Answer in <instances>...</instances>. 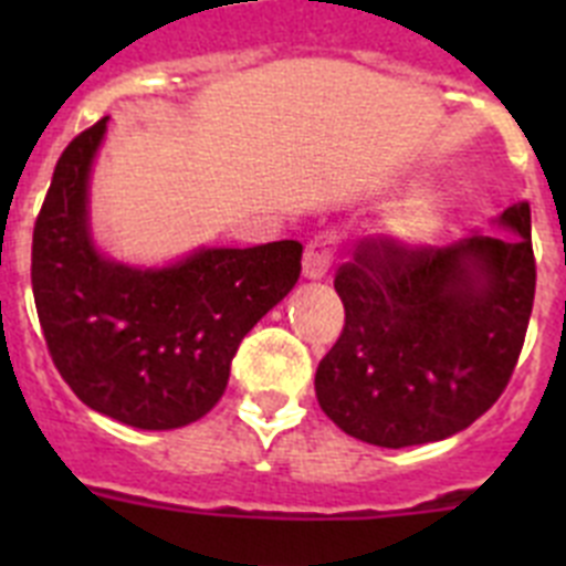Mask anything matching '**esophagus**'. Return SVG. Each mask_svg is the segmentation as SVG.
<instances>
[{"label": "esophagus", "instance_id": "34e87169", "mask_svg": "<svg viewBox=\"0 0 566 566\" xmlns=\"http://www.w3.org/2000/svg\"><path fill=\"white\" fill-rule=\"evenodd\" d=\"M334 247H337V238L332 232L314 234L306 243V254H303V274L306 277H323L328 272L334 260Z\"/></svg>", "mask_w": 566, "mask_h": 566}]
</instances>
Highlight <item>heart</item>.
Wrapping results in <instances>:
<instances>
[{
	"instance_id": "b5f03b06",
	"label": "heart",
	"mask_w": 566,
	"mask_h": 566,
	"mask_svg": "<svg viewBox=\"0 0 566 566\" xmlns=\"http://www.w3.org/2000/svg\"><path fill=\"white\" fill-rule=\"evenodd\" d=\"M444 201L437 192H417L405 198L388 218V234L405 247H419L437 234L442 227Z\"/></svg>"
}]
</instances>
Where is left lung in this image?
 Here are the masks:
<instances>
[{
	"label": "left lung",
	"mask_w": 566,
	"mask_h": 566,
	"mask_svg": "<svg viewBox=\"0 0 566 566\" xmlns=\"http://www.w3.org/2000/svg\"><path fill=\"white\" fill-rule=\"evenodd\" d=\"M499 223L518 238L405 247L368 234L337 269L345 326L314 391L348 437L379 448L439 442L502 397L533 312L536 258L527 201Z\"/></svg>",
	"instance_id": "8db88e82"
}]
</instances>
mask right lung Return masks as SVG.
<instances>
[{"instance_id": "right-lung-1", "label": "right lung", "mask_w": 566, "mask_h": 566, "mask_svg": "<svg viewBox=\"0 0 566 566\" xmlns=\"http://www.w3.org/2000/svg\"><path fill=\"white\" fill-rule=\"evenodd\" d=\"M104 129L107 118L64 147L33 227L39 323L87 408L142 431L184 428L212 411L238 345L292 292L303 243L201 249L147 272L104 260L87 232V175Z\"/></svg>"}]
</instances>
